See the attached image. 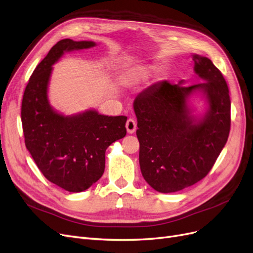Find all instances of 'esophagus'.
<instances>
[{"mask_svg":"<svg viewBox=\"0 0 253 253\" xmlns=\"http://www.w3.org/2000/svg\"><path fill=\"white\" fill-rule=\"evenodd\" d=\"M126 129L128 133H134L136 130V122L133 119H128L126 122Z\"/></svg>","mask_w":253,"mask_h":253,"instance_id":"1","label":"esophagus"}]
</instances>
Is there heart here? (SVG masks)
Returning <instances> with one entry per match:
<instances>
[{"mask_svg":"<svg viewBox=\"0 0 253 253\" xmlns=\"http://www.w3.org/2000/svg\"><path fill=\"white\" fill-rule=\"evenodd\" d=\"M146 75V70L143 69V68H138V69H134V70H131L130 71L127 77H126V80L127 82H133V81H136L140 78H142L143 76Z\"/></svg>","mask_w":253,"mask_h":253,"instance_id":"1","label":"heart"}]
</instances>
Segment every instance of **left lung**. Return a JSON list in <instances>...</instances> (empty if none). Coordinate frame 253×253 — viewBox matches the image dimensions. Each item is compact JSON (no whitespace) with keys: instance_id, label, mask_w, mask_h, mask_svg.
<instances>
[{"instance_id":"left-lung-1","label":"left lung","mask_w":253,"mask_h":253,"mask_svg":"<svg viewBox=\"0 0 253 253\" xmlns=\"http://www.w3.org/2000/svg\"><path fill=\"white\" fill-rule=\"evenodd\" d=\"M194 71L205 82L184 86L157 82L133 103L137 119L142 174L163 193L187 188L213 167L230 131V96L226 81L213 63L193 55ZM195 90L206 93L210 109L202 120L190 116L186 97Z\"/></svg>"}]
</instances>
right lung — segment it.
Listing matches in <instances>:
<instances>
[{
    "label": "right lung",
    "instance_id": "obj_1",
    "mask_svg": "<svg viewBox=\"0 0 253 253\" xmlns=\"http://www.w3.org/2000/svg\"><path fill=\"white\" fill-rule=\"evenodd\" d=\"M94 45L89 41H59L32 72L22 101L26 148L47 180L69 192L84 191L100 180L106 149L126 135L124 116L108 117L88 110L65 117L55 112L48 102L52 65L65 51Z\"/></svg>",
    "mask_w": 253,
    "mask_h": 253
}]
</instances>
